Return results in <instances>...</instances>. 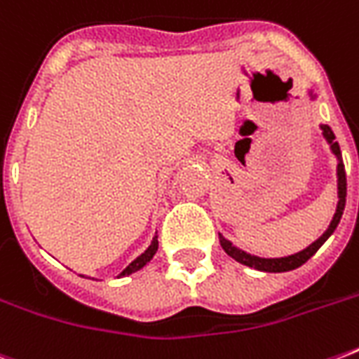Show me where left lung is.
<instances>
[{
	"instance_id": "8db88e82",
	"label": "left lung",
	"mask_w": 359,
	"mask_h": 359,
	"mask_svg": "<svg viewBox=\"0 0 359 359\" xmlns=\"http://www.w3.org/2000/svg\"><path fill=\"white\" fill-rule=\"evenodd\" d=\"M307 95L311 97V100L317 98V95H313V91L309 89ZM320 130H323V135L324 140L328 141L330 149L332 152L335 154L337 158V197H339V201H337V208H335V214H334V219L330 222L328 229L324 231L323 236H318L313 244H309L306 250L298 251L294 255H287V257H276V259H266V257H257V255H251L248 251L240 250L236 248L233 242L225 238L224 235H219V244L224 248V251L227 253L229 257H233L236 262L240 264H245V266L250 268H255V270H261V272H289V270H294V268L302 266L304 262H307L311 259L315 253L318 251V248L330 238V236L334 235V231L337 229V225L341 222V216H343V210H345V203H346V173H345V163H343V158H341V149L337 145V141L335 140L334 132L330 128L328 124H320Z\"/></svg>"
}]
</instances>
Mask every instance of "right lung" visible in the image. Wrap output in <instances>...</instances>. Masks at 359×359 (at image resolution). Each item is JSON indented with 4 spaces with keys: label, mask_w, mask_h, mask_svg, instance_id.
<instances>
[{
    "label": "right lung",
    "mask_w": 359,
    "mask_h": 359,
    "mask_svg": "<svg viewBox=\"0 0 359 359\" xmlns=\"http://www.w3.org/2000/svg\"><path fill=\"white\" fill-rule=\"evenodd\" d=\"M156 250H158V236L154 235V238H152L151 245H149V248H147V250L143 251V253H141L140 257H135L134 261L130 262L128 266L124 268L123 272H121L119 276H117V278H124V276H130V273H134V272H137V270H141V268L145 266L147 262L151 261L152 257H154Z\"/></svg>",
    "instance_id": "1"
}]
</instances>
